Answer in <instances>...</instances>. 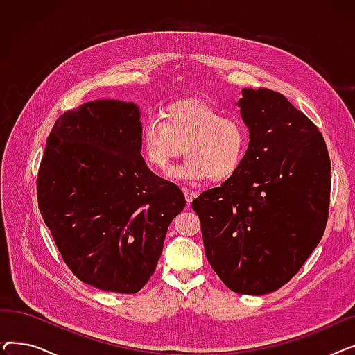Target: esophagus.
I'll list each match as a JSON object with an SVG mask.
<instances>
[{"instance_id": "esophagus-1", "label": "esophagus", "mask_w": 355, "mask_h": 355, "mask_svg": "<svg viewBox=\"0 0 355 355\" xmlns=\"http://www.w3.org/2000/svg\"><path fill=\"white\" fill-rule=\"evenodd\" d=\"M184 191V196H185V200H187V202H193V200L197 197V193L194 190H190V189H182Z\"/></svg>"}]
</instances>
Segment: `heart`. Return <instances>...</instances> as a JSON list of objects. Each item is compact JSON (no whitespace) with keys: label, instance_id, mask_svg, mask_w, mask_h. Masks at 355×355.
Listing matches in <instances>:
<instances>
[{"label":"heart","instance_id":"heart-1","mask_svg":"<svg viewBox=\"0 0 355 355\" xmlns=\"http://www.w3.org/2000/svg\"><path fill=\"white\" fill-rule=\"evenodd\" d=\"M139 139L145 161L157 171L170 170L182 146L187 158L175 175L190 181L223 182L243 164L249 130L240 118L223 115L207 102L184 99L165 106L159 119H146Z\"/></svg>","mask_w":355,"mask_h":355}]
</instances>
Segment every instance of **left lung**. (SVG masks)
I'll use <instances>...</instances> for the list:
<instances>
[{
  "mask_svg": "<svg viewBox=\"0 0 355 355\" xmlns=\"http://www.w3.org/2000/svg\"><path fill=\"white\" fill-rule=\"evenodd\" d=\"M237 106L249 129L245 161L191 206L223 284L237 293L266 295L289 282L320 243L331 162L318 128L281 93L241 89Z\"/></svg>",
  "mask_w": 355,
  "mask_h": 355,
  "instance_id": "obj_1",
  "label": "left lung"
}]
</instances>
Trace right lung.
<instances>
[{
	"label": "right lung",
	"mask_w": 355,
	"mask_h": 355,
	"mask_svg": "<svg viewBox=\"0 0 355 355\" xmlns=\"http://www.w3.org/2000/svg\"><path fill=\"white\" fill-rule=\"evenodd\" d=\"M141 110L102 99L67 110L47 138L37 200L69 269L107 292L137 293L154 273L166 230L185 206L141 155Z\"/></svg>",
	"instance_id": "add662e5"
}]
</instances>
